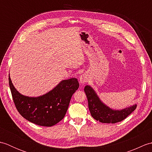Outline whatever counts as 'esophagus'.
Instances as JSON below:
<instances>
[{
  "label": "esophagus",
  "mask_w": 152,
  "mask_h": 152,
  "mask_svg": "<svg viewBox=\"0 0 152 152\" xmlns=\"http://www.w3.org/2000/svg\"><path fill=\"white\" fill-rule=\"evenodd\" d=\"M88 80H89L88 75L87 74H86V73L83 74H82L81 76H80V83H86L88 81Z\"/></svg>",
  "instance_id": "1"
}]
</instances>
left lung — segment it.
I'll list each match as a JSON object with an SVG mask.
<instances>
[{
	"label": "left lung",
	"instance_id": "8db88e82",
	"mask_svg": "<svg viewBox=\"0 0 152 152\" xmlns=\"http://www.w3.org/2000/svg\"><path fill=\"white\" fill-rule=\"evenodd\" d=\"M88 101V106L92 117L101 123L115 124L124 120L137 108L135 104L123 110H113L104 104L91 86H86L84 88Z\"/></svg>",
	"mask_w": 152,
	"mask_h": 152
}]
</instances>
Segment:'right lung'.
I'll list each match as a JSON object with an SVG mask.
<instances>
[{
  "label": "right lung",
  "instance_id": "right-lung-1",
  "mask_svg": "<svg viewBox=\"0 0 152 152\" xmlns=\"http://www.w3.org/2000/svg\"><path fill=\"white\" fill-rule=\"evenodd\" d=\"M9 86L18 111L33 124L51 127L64 118L74 93L79 88L76 78L62 80L45 95L30 97L19 93L13 85L9 74Z\"/></svg>",
  "mask_w": 152,
  "mask_h": 152
}]
</instances>
